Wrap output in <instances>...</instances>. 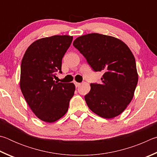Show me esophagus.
Listing matches in <instances>:
<instances>
[{
	"mask_svg": "<svg viewBox=\"0 0 157 157\" xmlns=\"http://www.w3.org/2000/svg\"><path fill=\"white\" fill-rule=\"evenodd\" d=\"M74 84H75V86L76 87H79L81 85V83H77V82H74Z\"/></svg>",
	"mask_w": 157,
	"mask_h": 157,
	"instance_id": "34e87169",
	"label": "esophagus"
}]
</instances>
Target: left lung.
Listing matches in <instances>:
<instances>
[{
  "instance_id": "left-lung-1",
  "label": "left lung",
  "mask_w": 157,
  "mask_h": 157,
  "mask_svg": "<svg viewBox=\"0 0 157 157\" xmlns=\"http://www.w3.org/2000/svg\"><path fill=\"white\" fill-rule=\"evenodd\" d=\"M73 45L96 71H102L101 83H91L85 97L88 108L105 119L119 116L132 100L138 83L135 59L121 40L97 33L76 38Z\"/></svg>"
}]
</instances>
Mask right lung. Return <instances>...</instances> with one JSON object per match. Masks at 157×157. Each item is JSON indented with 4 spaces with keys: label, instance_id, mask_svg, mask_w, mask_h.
Listing matches in <instances>:
<instances>
[{
    "label": "right lung",
    "instance_id": "add662e5",
    "mask_svg": "<svg viewBox=\"0 0 157 157\" xmlns=\"http://www.w3.org/2000/svg\"><path fill=\"white\" fill-rule=\"evenodd\" d=\"M72 39L67 35L40 38L28 47L22 59L21 92L36 116L47 123L64 116L75 91L72 83L54 81L55 72H62V59Z\"/></svg>",
    "mask_w": 157,
    "mask_h": 157
}]
</instances>
